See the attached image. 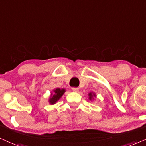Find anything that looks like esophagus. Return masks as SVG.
Listing matches in <instances>:
<instances>
[{
  "instance_id": "1",
  "label": "esophagus",
  "mask_w": 146,
  "mask_h": 146,
  "mask_svg": "<svg viewBox=\"0 0 146 146\" xmlns=\"http://www.w3.org/2000/svg\"><path fill=\"white\" fill-rule=\"evenodd\" d=\"M72 89V91H74V92H78V91H79L78 87H73Z\"/></svg>"
}]
</instances>
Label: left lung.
I'll return each instance as SVG.
<instances>
[{
  "label": "left lung",
  "instance_id": "1",
  "mask_svg": "<svg viewBox=\"0 0 146 146\" xmlns=\"http://www.w3.org/2000/svg\"><path fill=\"white\" fill-rule=\"evenodd\" d=\"M88 95H89V99L90 100H92L94 99V98H95L96 97V95H95V93H93V92H90L89 94H88Z\"/></svg>",
  "mask_w": 146,
  "mask_h": 146
}]
</instances>
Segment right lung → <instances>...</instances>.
I'll use <instances>...</instances> for the list:
<instances>
[{"instance_id": "1", "label": "right lung", "mask_w": 146, "mask_h": 146, "mask_svg": "<svg viewBox=\"0 0 146 146\" xmlns=\"http://www.w3.org/2000/svg\"><path fill=\"white\" fill-rule=\"evenodd\" d=\"M66 92L65 89H60V88H57V89H53V93H51V96H50L48 102L51 105H53L55 103H57V101L59 100V99L62 97V95Z\"/></svg>"}]
</instances>
